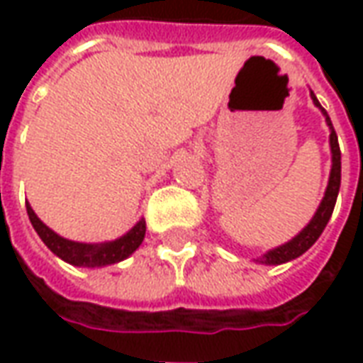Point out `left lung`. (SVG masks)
<instances>
[{
  "instance_id": "1",
  "label": "left lung",
  "mask_w": 363,
  "mask_h": 363,
  "mask_svg": "<svg viewBox=\"0 0 363 363\" xmlns=\"http://www.w3.org/2000/svg\"><path fill=\"white\" fill-rule=\"evenodd\" d=\"M311 99L315 106H319L320 112L325 114V120H327V126L330 130V153H333V167H330V177H328V186L325 190V198L320 200V206L317 208V212L313 216V220L305 225L299 233H297L291 241H288L286 245H280L272 251H268L267 255H262L259 259V262L262 264H284L288 260H294L297 257H301L309 247H313V243L317 241L323 233V229L327 228L328 220L333 216V210H335L336 196H338V189H340V147H338V135H336L335 128H333V122L328 118L327 111L320 106V103L317 101V96L311 91Z\"/></svg>"
}]
</instances>
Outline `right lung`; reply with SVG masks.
I'll use <instances>...</instances> for the list:
<instances>
[{"instance_id":"1","label":"right lung","mask_w":363,"mask_h":363,"mask_svg":"<svg viewBox=\"0 0 363 363\" xmlns=\"http://www.w3.org/2000/svg\"><path fill=\"white\" fill-rule=\"evenodd\" d=\"M27 213L28 220L33 223V228L38 233V237L43 239L44 245L50 249L56 257L62 260H66L74 267H108V264H116L120 260L128 259L132 252L142 245L143 237H145V221L140 220L134 228L128 231L126 235H122L120 239L108 241V243L101 245H89V243H77V241H69L60 237L58 233H54L48 225H44L43 221L38 220V216L35 210L28 206L27 202Z\"/></svg>"}]
</instances>
